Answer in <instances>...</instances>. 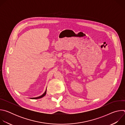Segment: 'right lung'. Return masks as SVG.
Returning a JSON list of instances; mask_svg holds the SVG:
<instances>
[{"mask_svg":"<svg viewBox=\"0 0 125 125\" xmlns=\"http://www.w3.org/2000/svg\"><path fill=\"white\" fill-rule=\"evenodd\" d=\"M46 94V91H45V92L44 93V94H42V95H41V96H39V97H34V98H31V99H39V98H42V97H43V96H44L45 95V94Z\"/></svg>","mask_w":125,"mask_h":125,"instance_id":"1","label":"right lung"}]
</instances>
